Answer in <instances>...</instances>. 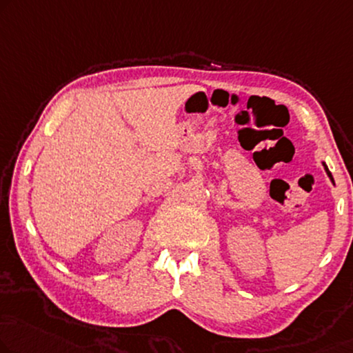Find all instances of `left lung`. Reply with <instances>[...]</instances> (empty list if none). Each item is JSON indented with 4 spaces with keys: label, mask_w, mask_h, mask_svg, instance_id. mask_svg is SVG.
Listing matches in <instances>:
<instances>
[{
    "label": "left lung",
    "mask_w": 353,
    "mask_h": 353,
    "mask_svg": "<svg viewBox=\"0 0 353 353\" xmlns=\"http://www.w3.org/2000/svg\"><path fill=\"white\" fill-rule=\"evenodd\" d=\"M325 166V170H327V172H328V176H330V179H331V181H333V176H331V172L328 171V168H327V165H323ZM334 182V181H333Z\"/></svg>",
    "instance_id": "obj_1"
}]
</instances>
